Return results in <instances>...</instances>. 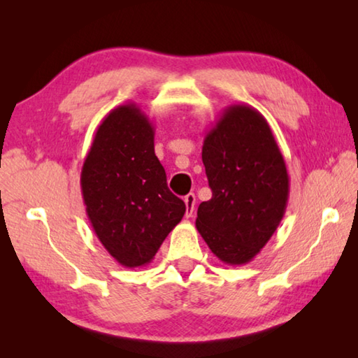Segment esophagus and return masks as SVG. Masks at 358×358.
<instances>
[{
    "label": "esophagus",
    "instance_id": "1",
    "mask_svg": "<svg viewBox=\"0 0 358 358\" xmlns=\"http://www.w3.org/2000/svg\"><path fill=\"white\" fill-rule=\"evenodd\" d=\"M185 203H186V217H191L194 213V208H196V196L194 194H187L185 196Z\"/></svg>",
    "mask_w": 358,
    "mask_h": 358
}]
</instances>
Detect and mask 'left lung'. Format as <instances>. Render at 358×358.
I'll return each instance as SVG.
<instances>
[{
	"instance_id": "obj_1",
	"label": "left lung",
	"mask_w": 358,
	"mask_h": 358,
	"mask_svg": "<svg viewBox=\"0 0 358 358\" xmlns=\"http://www.w3.org/2000/svg\"><path fill=\"white\" fill-rule=\"evenodd\" d=\"M202 161L211 187L196 227L229 265L251 262L286 213L289 175L268 123L256 108L229 106L205 136Z\"/></svg>"
}]
</instances>
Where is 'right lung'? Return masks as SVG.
Here are the masks:
<instances>
[{"instance_id": "add662e5", "label": "right lung", "mask_w": 358, "mask_h": 358, "mask_svg": "<svg viewBox=\"0 0 358 358\" xmlns=\"http://www.w3.org/2000/svg\"><path fill=\"white\" fill-rule=\"evenodd\" d=\"M80 186L96 237L120 265L153 260L186 205L167 187L155 155V128L137 104L107 115L85 157Z\"/></svg>"}]
</instances>
